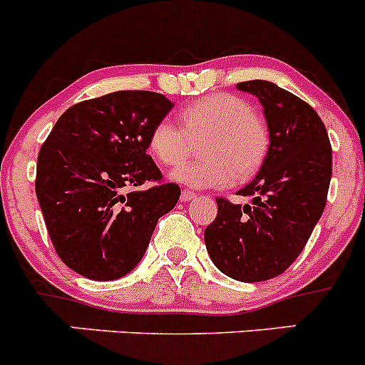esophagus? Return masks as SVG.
<instances>
[{
    "instance_id": "esophagus-1",
    "label": "esophagus",
    "mask_w": 365,
    "mask_h": 365,
    "mask_svg": "<svg viewBox=\"0 0 365 365\" xmlns=\"http://www.w3.org/2000/svg\"><path fill=\"white\" fill-rule=\"evenodd\" d=\"M195 192H190V190H182V192H180V200H182V202H188V200L195 199Z\"/></svg>"
}]
</instances>
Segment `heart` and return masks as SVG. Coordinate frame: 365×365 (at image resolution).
Returning <instances> with one entry per match:
<instances>
[{
    "label": "heart",
    "mask_w": 365,
    "mask_h": 365,
    "mask_svg": "<svg viewBox=\"0 0 365 365\" xmlns=\"http://www.w3.org/2000/svg\"><path fill=\"white\" fill-rule=\"evenodd\" d=\"M182 127L168 118L155 121L148 150L165 166H177L200 144L204 159L173 170L172 177L192 188H220L235 177L258 172L269 150V127L244 98L215 93L180 110Z\"/></svg>",
    "instance_id": "b5f03b06"
}]
</instances>
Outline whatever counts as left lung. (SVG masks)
<instances>
[{
  "label": "left lung",
  "instance_id": "obj_1",
  "mask_svg": "<svg viewBox=\"0 0 365 365\" xmlns=\"http://www.w3.org/2000/svg\"><path fill=\"white\" fill-rule=\"evenodd\" d=\"M259 98L270 133L258 175L238 192L252 206L217 197L218 213L204 242L218 270L244 283L272 279L289 269L324 211L331 179V145L299 96L267 81L240 82Z\"/></svg>",
  "mask_w": 365,
  "mask_h": 365
}]
</instances>
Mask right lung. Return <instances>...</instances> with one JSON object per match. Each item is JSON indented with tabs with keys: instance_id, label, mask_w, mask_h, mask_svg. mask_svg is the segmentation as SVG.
<instances>
[{
	"instance_id": "right-lung-1",
	"label": "right lung",
	"mask_w": 365,
	"mask_h": 365,
	"mask_svg": "<svg viewBox=\"0 0 365 365\" xmlns=\"http://www.w3.org/2000/svg\"><path fill=\"white\" fill-rule=\"evenodd\" d=\"M172 106L161 93L138 89L84 100L41 147L37 200L55 252L81 276L110 281L130 272L179 200V186L147 154L152 127Z\"/></svg>"
}]
</instances>
